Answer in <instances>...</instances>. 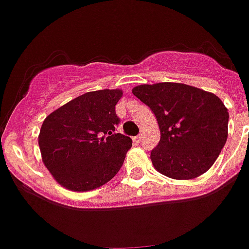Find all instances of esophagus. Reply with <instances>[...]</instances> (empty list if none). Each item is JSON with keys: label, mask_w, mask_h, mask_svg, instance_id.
Here are the masks:
<instances>
[{"label": "esophagus", "mask_w": 249, "mask_h": 249, "mask_svg": "<svg viewBox=\"0 0 249 249\" xmlns=\"http://www.w3.org/2000/svg\"><path fill=\"white\" fill-rule=\"evenodd\" d=\"M142 138H144V137H142V134H140V135H138V137L134 138V140H135V142H142Z\"/></svg>", "instance_id": "obj_1"}]
</instances>
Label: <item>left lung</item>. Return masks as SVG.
Listing matches in <instances>:
<instances>
[{
	"label": "left lung",
	"instance_id": "1",
	"mask_svg": "<svg viewBox=\"0 0 249 249\" xmlns=\"http://www.w3.org/2000/svg\"><path fill=\"white\" fill-rule=\"evenodd\" d=\"M133 94L154 112L160 142L150 153L158 172L178 180L202 176L228 137V109L213 92L179 83L135 86Z\"/></svg>",
	"mask_w": 249,
	"mask_h": 249
}]
</instances>
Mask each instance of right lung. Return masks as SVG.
<instances>
[{
	"instance_id": "obj_1",
	"label": "right lung",
	"mask_w": 249,
	"mask_h": 249,
	"mask_svg": "<svg viewBox=\"0 0 249 249\" xmlns=\"http://www.w3.org/2000/svg\"><path fill=\"white\" fill-rule=\"evenodd\" d=\"M123 90H98L80 95L56 109L42 123L41 157L60 185L88 192L107 184L124 163L133 140L116 133L115 105Z\"/></svg>"
}]
</instances>
